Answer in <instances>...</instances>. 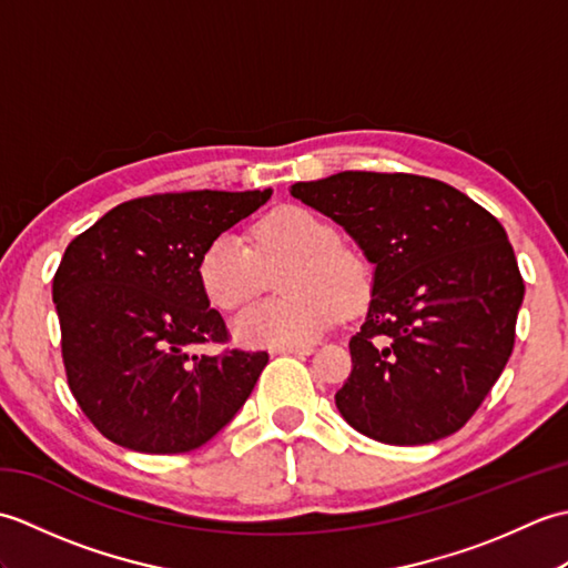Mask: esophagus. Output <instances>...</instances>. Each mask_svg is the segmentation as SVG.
<instances>
[{"label":"esophagus","mask_w":568,"mask_h":568,"mask_svg":"<svg viewBox=\"0 0 568 568\" xmlns=\"http://www.w3.org/2000/svg\"><path fill=\"white\" fill-rule=\"evenodd\" d=\"M312 352H315L312 346H277V348H273V354H295V356H307Z\"/></svg>","instance_id":"obj_1"}]
</instances>
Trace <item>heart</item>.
Returning <instances> with one entry per match:
<instances>
[{
  "label": "heart",
  "mask_w": 568,
  "mask_h": 568,
  "mask_svg": "<svg viewBox=\"0 0 568 568\" xmlns=\"http://www.w3.org/2000/svg\"><path fill=\"white\" fill-rule=\"evenodd\" d=\"M253 248L236 234H220L202 251L197 275L216 310L234 312L256 300L277 277L283 297L253 305L234 320L246 346H297L315 339L336 315L352 317L368 305V263L339 244V232L312 210L285 204L251 229Z\"/></svg>",
  "instance_id": "b5f03b06"
}]
</instances>
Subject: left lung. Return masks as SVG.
<instances>
[{"label": "left lung", "mask_w": 568, "mask_h": 568, "mask_svg": "<svg viewBox=\"0 0 568 568\" xmlns=\"http://www.w3.org/2000/svg\"><path fill=\"white\" fill-rule=\"evenodd\" d=\"M293 197L342 224L376 265L364 327L348 342L342 417L413 446L474 417L508 364L525 283L503 224L442 180L344 171Z\"/></svg>", "instance_id": "obj_1"}]
</instances>
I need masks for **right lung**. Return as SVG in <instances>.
I'll use <instances>...</instances> for the list:
<instances>
[{"label":"right lung","instance_id":"1","mask_svg":"<svg viewBox=\"0 0 568 568\" xmlns=\"http://www.w3.org/2000/svg\"><path fill=\"white\" fill-rule=\"evenodd\" d=\"M271 190H192L116 204L68 244L53 275L70 393L106 439L141 454H185L246 403L265 352L226 344L197 275L212 239Z\"/></svg>","mask_w":568,"mask_h":568}]
</instances>
